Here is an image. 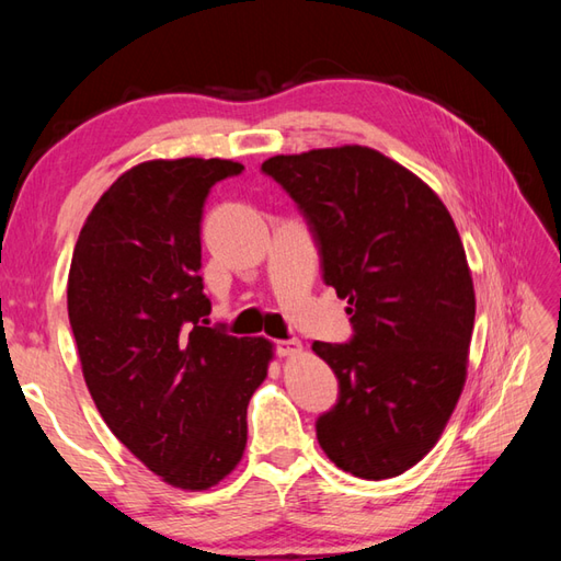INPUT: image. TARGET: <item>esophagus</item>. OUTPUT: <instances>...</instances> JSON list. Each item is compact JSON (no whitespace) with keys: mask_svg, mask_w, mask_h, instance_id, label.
<instances>
[{"mask_svg":"<svg viewBox=\"0 0 561 561\" xmlns=\"http://www.w3.org/2000/svg\"><path fill=\"white\" fill-rule=\"evenodd\" d=\"M301 342L299 340H284V342H277V354L279 356H296L301 354Z\"/></svg>","mask_w":561,"mask_h":561,"instance_id":"1","label":"esophagus"}]
</instances>
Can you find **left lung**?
<instances>
[{"label":"left lung","mask_w":561,"mask_h":561,"mask_svg":"<svg viewBox=\"0 0 561 561\" xmlns=\"http://www.w3.org/2000/svg\"><path fill=\"white\" fill-rule=\"evenodd\" d=\"M311 226L323 279L347 299L354 337L313 342L340 380L316 434L340 470L398 478L456 410L474 328L472 274L456 224L422 178L359 145L262 163Z\"/></svg>","instance_id":"1"}]
</instances>
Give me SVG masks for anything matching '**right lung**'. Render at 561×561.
I'll use <instances>...</instances> for the list:
<instances>
[{
	"mask_svg": "<svg viewBox=\"0 0 561 561\" xmlns=\"http://www.w3.org/2000/svg\"><path fill=\"white\" fill-rule=\"evenodd\" d=\"M229 159H153L125 171L81 226L67 311L83 380L111 432L178 490L241 462L248 402L274 344L205 328L202 207Z\"/></svg>",
	"mask_w": 561,
	"mask_h": 561,
	"instance_id": "right-lung-1",
	"label": "right lung"
}]
</instances>
